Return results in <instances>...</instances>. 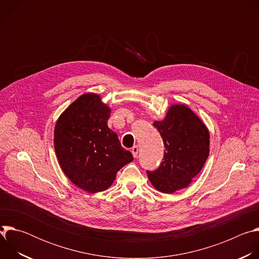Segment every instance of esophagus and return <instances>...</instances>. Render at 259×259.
<instances>
[{
  "mask_svg": "<svg viewBox=\"0 0 259 259\" xmlns=\"http://www.w3.org/2000/svg\"><path fill=\"white\" fill-rule=\"evenodd\" d=\"M138 151H139L138 145H134V146L132 147V149H131V152H132V155H133L134 158H137V156H138Z\"/></svg>",
  "mask_w": 259,
  "mask_h": 259,
  "instance_id": "34e87169",
  "label": "esophagus"
}]
</instances>
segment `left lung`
Returning a JSON list of instances; mask_svg holds the SVG:
<instances>
[{
	"label": "left lung",
	"instance_id": "1",
	"mask_svg": "<svg viewBox=\"0 0 259 259\" xmlns=\"http://www.w3.org/2000/svg\"><path fill=\"white\" fill-rule=\"evenodd\" d=\"M164 142V157L158 169L146 171L161 193L187 188L202 170L209 156V131L200 118L183 104H174L163 121H155Z\"/></svg>",
	"mask_w": 259,
	"mask_h": 259
}]
</instances>
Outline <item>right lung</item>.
<instances>
[{
    "label": "right lung",
    "instance_id": "1",
    "mask_svg": "<svg viewBox=\"0 0 259 259\" xmlns=\"http://www.w3.org/2000/svg\"><path fill=\"white\" fill-rule=\"evenodd\" d=\"M109 107L99 95L87 93L60 115L54 129V149L67 178L88 193L103 192L117 172L133 161L118 135L107 127Z\"/></svg>",
    "mask_w": 259,
    "mask_h": 259
}]
</instances>
